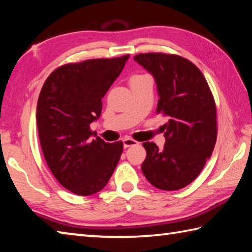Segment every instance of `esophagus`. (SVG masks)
Segmentation results:
<instances>
[{
    "instance_id": "1",
    "label": "esophagus",
    "mask_w": 252,
    "mask_h": 252,
    "mask_svg": "<svg viewBox=\"0 0 252 252\" xmlns=\"http://www.w3.org/2000/svg\"><path fill=\"white\" fill-rule=\"evenodd\" d=\"M136 144H139V142L133 140V139H131V138L123 139V146H125L126 149L129 148V146H133V145H136Z\"/></svg>"
}]
</instances>
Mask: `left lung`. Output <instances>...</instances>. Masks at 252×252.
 Returning <instances> with one entry per match:
<instances>
[{"instance_id": "obj_1", "label": "left lung", "mask_w": 252, "mask_h": 252, "mask_svg": "<svg viewBox=\"0 0 252 252\" xmlns=\"http://www.w3.org/2000/svg\"><path fill=\"white\" fill-rule=\"evenodd\" d=\"M134 61L154 76L157 113L168 119L164 149L144 142L142 172L151 184L177 190L190 184L212 155L217 139V111L203 72L189 59L174 54L145 53Z\"/></svg>"}]
</instances>
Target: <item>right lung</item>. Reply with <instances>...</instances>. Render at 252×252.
Listing matches in <instances>:
<instances>
[{
  "instance_id": "1",
  "label": "right lung",
  "mask_w": 252,
  "mask_h": 252,
  "mask_svg": "<svg viewBox=\"0 0 252 252\" xmlns=\"http://www.w3.org/2000/svg\"><path fill=\"white\" fill-rule=\"evenodd\" d=\"M129 57L66 63L47 77L40 90L36 109L40 146L53 175L71 193H98L118 165L122 141L93 139L90 125L101 114V99Z\"/></svg>"
}]
</instances>
